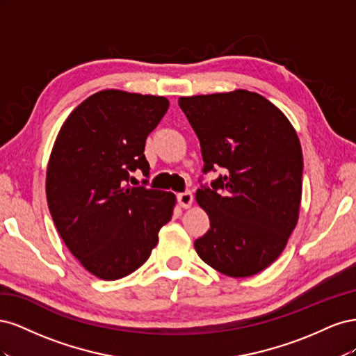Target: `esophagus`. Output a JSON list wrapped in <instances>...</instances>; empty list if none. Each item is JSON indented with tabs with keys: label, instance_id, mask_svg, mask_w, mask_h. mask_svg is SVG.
<instances>
[{
	"label": "esophagus",
	"instance_id": "obj_1",
	"mask_svg": "<svg viewBox=\"0 0 356 356\" xmlns=\"http://www.w3.org/2000/svg\"><path fill=\"white\" fill-rule=\"evenodd\" d=\"M178 203L181 208H190L191 203H193V193L191 191H184V193H179L178 195Z\"/></svg>",
	"mask_w": 356,
	"mask_h": 356
}]
</instances>
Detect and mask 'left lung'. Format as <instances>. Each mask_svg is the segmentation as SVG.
Here are the masks:
<instances>
[{
    "instance_id": "1",
    "label": "left lung",
    "mask_w": 356,
    "mask_h": 356,
    "mask_svg": "<svg viewBox=\"0 0 356 356\" xmlns=\"http://www.w3.org/2000/svg\"><path fill=\"white\" fill-rule=\"evenodd\" d=\"M178 104L200 141L203 174L225 172L196 193L211 221L196 252L222 275L260 273L298 221L303 154L296 129L264 96L243 89L182 96Z\"/></svg>"
}]
</instances>
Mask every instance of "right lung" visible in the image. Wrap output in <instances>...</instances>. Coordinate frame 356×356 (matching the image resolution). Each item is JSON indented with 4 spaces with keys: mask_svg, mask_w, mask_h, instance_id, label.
I'll use <instances>...</instances> for the list:
<instances>
[{
    "mask_svg": "<svg viewBox=\"0 0 356 356\" xmlns=\"http://www.w3.org/2000/svg\"><path fill=\"white\" fill-rule=\"evenodd\" d=\"M169 108L165 96L101 90L75 108L56 136L46 195L53 222L86 270L115 281L141 267L170 221L175 195L129 186L148 175L145 139Z\"/></svg>",
    "mask_w": 356,
    "mask_h": 356,
    "instance_id": "add662e5",
    "label": "right lung"
}]
</instances>
